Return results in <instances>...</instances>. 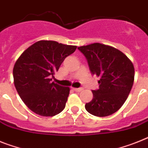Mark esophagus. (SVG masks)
<instances>
[{
  "instance_id": "1",
  "label": "esophagus",
  "mask_w": 148,
  "mask_h": 148,
  "mask_svg": "<svg viewBox=\"0 0 148 148\" xmlns=\"http://www.w3.org/2000/svg\"><path fill=\"white\" fill-rule=\"evenodd\" d=\"M73 89H74L75 92H80L83 90V89H82V88H73Z\"/></svg>"
}]
</instances>
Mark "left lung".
I'll return each instance as SVG.
<instances>
[{"label": "left lung", "instance_id": "left-lung-1", "mask_svg": "<svg viewBox=\"0 0 148 148\" xmlns=\"http://www.w3.org/2000/svg\"><path fill=\"white\" fill-rule=\"evenodd\" d=\"M86 56L92 74L100 77L99 89L86 110L96 116L111 115L123 106L134 83L135 68L123 53L113 47L94 43L78 47Z\"/></svg>", "mask_w": 148, "mask_h": 148}]
</instances>
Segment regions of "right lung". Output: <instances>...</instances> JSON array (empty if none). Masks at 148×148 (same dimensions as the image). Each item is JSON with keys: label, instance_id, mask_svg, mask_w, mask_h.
<instances>
[{"label": "right lung", "instance_id": "add662e5", "mask_svg": "<svg viewBox=\"0 0 148 148\" xmlns=\"http://www.w3.org/2000/svg\"><path fill=\"white\" fill-rule=\"evenodd\" d=\"M77 46L39 40L25 49L13 67L15 87L22 101L35 114L53 116L63 110L70 88L51 82L64 59Z\"/></svg>", "mask_w": 148, "mask_h": 148}]
</instances>
